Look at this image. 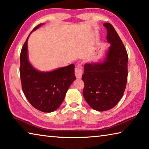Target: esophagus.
I'll use <instances>...</instances> for the list:
<instances>
[{"label": "esophagus", "instance_id": "1", "mask_svg": "<svg viewBox=\"0 0 149 149\" xmlns=\"http://www.w3.org/2000/svg\"><path fill=\"white\" fill-rule=\"evenodd\" d=\"M75 74L77 78H81L83 75L82 66L81 64H77L75 68Z\"/></svg>", "mask_w": 149, "mask_h": 149}]
</instances>
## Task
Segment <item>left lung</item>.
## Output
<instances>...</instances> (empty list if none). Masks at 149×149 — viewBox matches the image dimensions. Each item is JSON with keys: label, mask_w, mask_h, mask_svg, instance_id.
<instances>
[{"label": "left lung", "mask_w": 149, "mask_h": 149, "mask_svg": "<svg viewBox=\"0 0 149 149\" xmlns=\"http://www.w3.org/2000/svg\"><path fill=\"white\" fill-rule=\"evenodd\" d=\"M107 40L111 44L104 63L84 66L83 96L94 110H109L120 101L128 79V56L124 44L112 25L105 23Z\"/></svg>", "instance_id": "obj_1"}]
</instances>
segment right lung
<instances>
[{"label": "right lung", "mask_w": 149, "mask_h": 149, "mask_svg": "<svg viewBox=\"0 0 149 149\" xmlns=\"http://www.w3.org/2000/svg\"><path fill=\"white\" fill-rule=\"evenodd\" d=\"M42 24L32 30L38 29ZM27 39L20 54V77L22 90L32 106L42 112L50 113L63 103L68 89L76 79L74 64L49 72H40L29 63L27 57Z\"/></svg>", "instance_id": "obj_1"}]
</instances>
